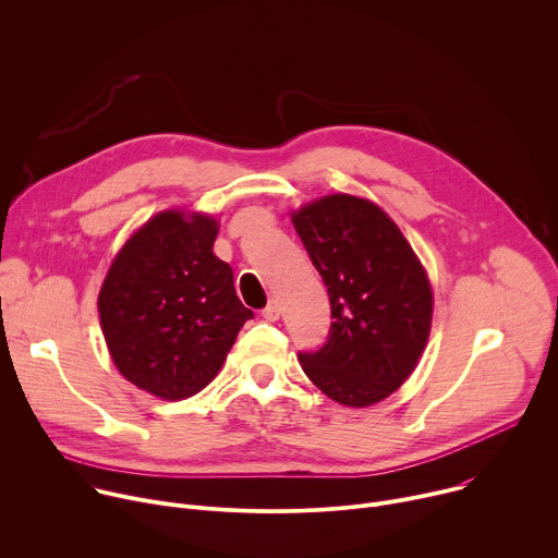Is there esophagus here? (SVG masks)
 Here are the masks:
<instances>
[{"instance_id":"obj_1","label":"esophagus","mask_w":558,"mask_h":558,"mask_svg":"<svg viewBox=\"0 0 558 558\" xmlns=\"http://www.w3.org/2000/svg\"><path fill=\"white\" fill-rule=\"evenodd\" d=\"M263 317L265 320H269V323H276L278 317H280V304H278V300H269V304L263 308Z\"/></svg>"}]
</instances>
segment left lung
<instances>
[{
  "instance_id": "1",
  "label": "left lung",
  "mask_w": 558,
  "mask_h": 558,
  "mask_svg": "<svg viewBox=\"0 0 558 558\" xmlns=\"http://www.w3.org/2000/svg\"><path fill=\"white\" fill-rule=\"evenodd\" d=\"M293 227L331 300L327 342L298 353L331 400L364 409L400 388L426 347L428 276L404 233L371 201L333 194L293 214Z\"/></svg>"
}]
</instances>
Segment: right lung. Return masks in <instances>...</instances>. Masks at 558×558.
<instances>
[{"label":"right lung","instance_id":"1","mask_svg":"<svg viewBox=\"0 0 558 558\" xmlns=\"http://www.w3.org/2000/svg\"><path fill=\"white\" fill-rule=\"evenodd\" d=\"M216 233L205 214H156L123 245L99 293L117 368L161 400L203 390L254 317L235 295L231 267L214 256Z\"/></svg>","mask_w":558,"mask_h":558}]
</instances>
